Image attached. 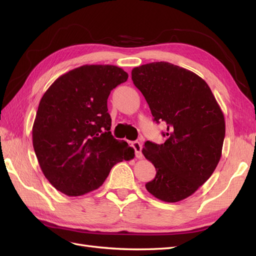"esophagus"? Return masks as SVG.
Wrapping results in <instances>:
<instances>
[{
    "mask_svg": "<svg viewBox=\"0 0 256 256\" xmlns=\"http://www.w3.org/2000/svg\"><path fill=\"white\" fill-rule=\"evenodd\" d=\"M131 145H132V147L134 148V152H136V157L141 159L143 157V154H142V144L140 142L138 141H134L131 143Z\"/></svg>",
    "mask_w": 256,
    "mask_h": 256,
    "instance_id": "34e87169",
    "label": "esophagus"
}]
</instances>
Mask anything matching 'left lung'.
<instances>
[{"label":"left lung","mask_w":256,"mask_h":256,"mask_svg":"<svg viewBox=\"0 0 256 256\" xmlns=\"http://www.w3.org/2000/svg\"><path fill=\"white\" fill-rule=\"evenodd\" d=\"M131 79L150 106L154 120L164 122V144L147 141L142 152L156 168L145 184L164 202L187 198L218 166L226 120L208 84L188 69L154 62L132 69Z\"/></svg>","instance_id":"8db88e82"}]
</instances>
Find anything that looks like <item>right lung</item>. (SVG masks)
<instances>
[{
  "instance_id": "1",
  "label": "right lung",
  "mask_w": 256,
  "mask_h": 256,
  "mask_svg": "<svg viewBox=\"0 0 256 256\" xmlns=\"http://www.w3.org/2000/svg\"><path fill=\"white\" fill-rule=\"evenodd\" d=\"M128 74L114 65H84L52 83L32 129L42 171L56 190L80 196L98 189L111 168L134 150L111 134L108 97Z\"/></svg>"
}]
</instances>
